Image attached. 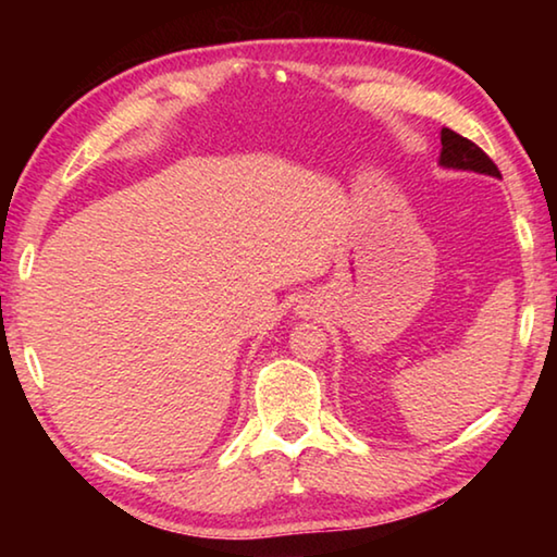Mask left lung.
<instances>
[{
    "instance_id": "obj_1",
    "label": "left lung",
    "mask_w": 557,
    "mask_h": 557,
    "mask_svg": "<svg viewBox=\"0 0 557 557\" xmlns=\"http://www.w3.org/2000/svg\"><path fill=\"white\" fill-rule=\"evenodd\" d=\"M442 152L440 164L447 169H461V172H476L488 176H502L498 166L488 159L482 147H476L471 139L457 135L449 127H442Z\"/></svg>"
}]
</instances>
